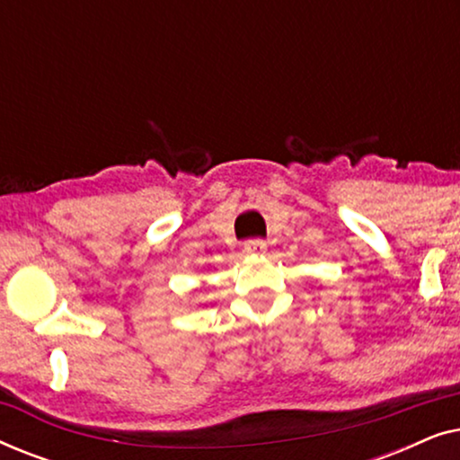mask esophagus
<instances>
[{
    "label": "esophagus",
    "instance_id": "34e87169",
    "mask_svg": "<svg viewBox=\"0 0 460 460\" xmlns=\"http://www.w3.org/2000/svg\"><path fill=\"white\" fill-rule=\"evenodd\" d=\"M268 244L266 241H261V238H251V241L244 243V253L247 255H261L266 253Z\"/></svg>",
    "mask_w": 460,
    "mask_h": 460
}]
</instances>
